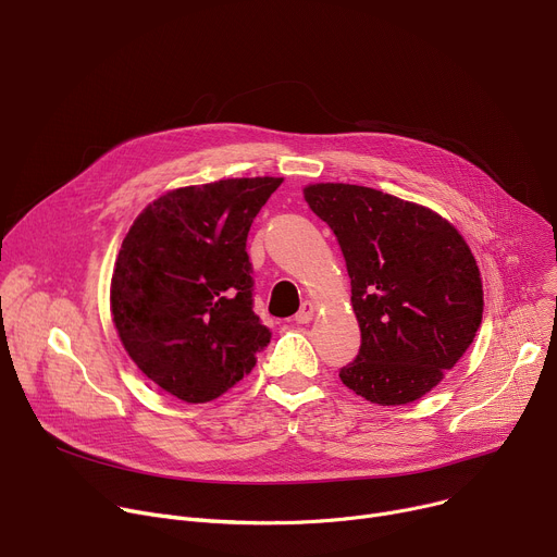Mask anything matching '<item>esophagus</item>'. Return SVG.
Listing matches in <instances>:
<instances>
[{
    "instance_id": "obj_1",
    "label": "esophagus",
    "mask_w": 557,
    "mask_h": 557,
    "mask_svg": "<svg viewBox=\"0 0 557 557\" xmlns=\"http://www.w3.org/2000/svg\"><path fill=\"white\" fill-rule=\"evenodd\" d=\"M313 313H315V305H313V301H305V305H301V309H299L297 315H295V322H297V324H309V322L313 320Z\"/></svg>"
}]
</instances>
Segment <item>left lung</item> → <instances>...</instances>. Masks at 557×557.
I'll list each match as a JSON object with an SVG mask.
<instances>
[{
	"mask_svg": "<svg viewBox=\"0 0 557 557\" xmlns=\"http://www.w3.org/2000/svg\"><path fill=\"white\" fill-rule=\"evenodd\" d=\"M305 199L335 233L362 331L339 380L380 407L437 386L471 346L484 311L465 237L435 211L356 184H309Z\"/></svg>",
	"mask_w": 557,
	"mask_h": 557,
	"instance_id": "8db88e82",
	"label": "left lung"
}]
</instances>
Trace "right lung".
I'll use <instances>...</instances> for the list:
<instances>
[{
	"label": "right lung",
	"instance_id": "obj_1",
	"mask_svg": "<svg viewBox=\"0 0 557 557\" xmlns=\"http://www.w3.org/2000/svg\"><path fill=\"white\" fill-rule=\"evenodd\" d=\"M282 177L169 190L128 228L111 313L137 364L166 393L211 401L248 375L271 331L252 313L246 237Z\"/></svg>",
	"mask_w": 557,
	"mask_h": 557
}]
</instances>
